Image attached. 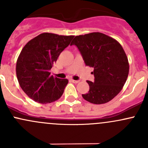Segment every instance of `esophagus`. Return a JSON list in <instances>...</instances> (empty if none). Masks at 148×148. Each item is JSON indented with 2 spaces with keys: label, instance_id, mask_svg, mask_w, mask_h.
<instances>
[{
  "label": "esophagus",
  "instance_id": "obj_1",
  "mask_svg": "<svg viewBox=\"0 0 148 148\" xmlns=\"http://www.w3.org/2000/svg\"><path fill=\"white\" fill-rule=\"evenodd\" d=\"M71 81L73 83H75V84H77V83L79 82V80H74V79H71Z\"/></svg>",
  "mask_w": 148,
  "mask_h": 148
}]
</instances>
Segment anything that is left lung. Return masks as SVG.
<instances>
[{"instance_id": "left-lung-1", "label": "left lung", "mask_w": 148, "mask_h": 148, "mask_svg": "<svg viewBox=\"0 0 148 148\" xmlns=\"http://www.w3.org/2000/svg\"><path fill=\"white\" fill-rule=\"evenodd\" d=\"M76 45L85 64L93 67L95 81H87L89 90L82 97L95 104L107 103L122 90L129 74V62L123 48L117 40L99 32L75 36Z\"/></svg>"}]
</instances>
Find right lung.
<instances>
[{
  "label": "right lung",
  "mask_w": 148,
  "mask_h": 148,
  "mask_svg": "<svg viewBox=\"0 0 148 148\" xmlns=\"http://www.w3.org/2000/svg\"><path fill=\"white\" fill-rule=\"evenodd\" d=\"M74 36L43 33L24 46L16 62V76L23 92L35 102L48 104L58 100L69 81L51 75L49 70Z\"/></svg>",
  "instance_id": "1"
}]
</instances>
